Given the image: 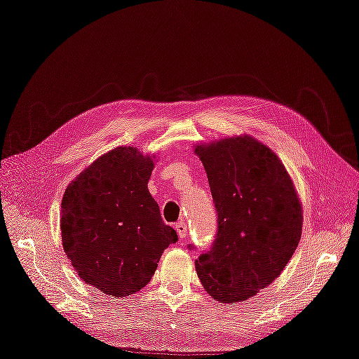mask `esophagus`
Returning <instances> with one entry per match:
<instances>
[{
  "label": "esophagus",
  "mask_w": 359,
  "mask_h": 359,
  "mask_svg": "<svg viewBox=\"0 0 359 359\" xmlns=\"http://www.w3.org/2000/svg\"><path fill=\"white\" fill-rule=\"evenodd\" d=\"M175 229H177V232H178V236L181 238H186L187 236V224H186V222H180V223H177L175 224Z\"/></svg>",
  "instance_id": "obj_1"
}]
</instances>
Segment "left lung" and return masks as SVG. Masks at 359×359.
<instances>
[{
	"mask_svg": "<svg viewBox=\"0 0 359 359\" xmlns=\"http://www.w3.org/2000/svg\"><path fill=\"white\" fill-rule=\"evenodd\" d=\"M217 210L215 241L196 259L206 293L241 302L281 274L302 233V203L273 149L248 135L198 144Z\"/></svg>",
	"mask_w": 359,
	"mask_h": 359,
	"instance_id": "obj_1",
	"label": "left lung"
}]
</instances>
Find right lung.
Segmentation results:
<instances>
[{"label": "right lung", "instance_id": "obj_1", "mask_svg": "<svg viewBox=\"0 0 359 359\" xmlns=\"http://www.w3.org/2000/svg\"><path fill=\"white\" fill-rule=\"evenodd\" d=\"M154 154L116 147L94 160L62 194L64 253L79 277L124 298L145 287L161 253L178 241L148 190Z\"/></svg>", "mask_w": 359, "mask_h": 359}]
</instances>
